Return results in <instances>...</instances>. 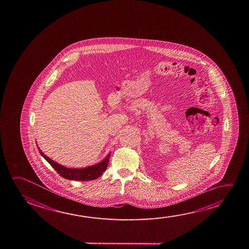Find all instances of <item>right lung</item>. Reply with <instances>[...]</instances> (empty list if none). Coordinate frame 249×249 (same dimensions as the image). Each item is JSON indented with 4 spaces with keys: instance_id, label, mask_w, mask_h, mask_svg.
I'll list each match as a JSON object with an SVG mask.
<instances>
[{
    "instance_id": "add662e5",
    "label": "right lung",
    "mask_w": 249,
    "mask_h": 249,
    "mask_svg": "<svg viewBox=\"0 0 249 249\" xmlns=\"http://www.w3.org/2000/svg\"><path fill=\"white\" fill-rule=\"evenodd\" d=\"M37 147L41 156L53 167V169L57 172L62 178L71 179V180L86 181V180L97 179L102 176L103 172L106 171L107 167L109 162V157H110V153H109L104 159L102 160V161L93 166L83 167V168H71V167L70 168V167H64L61 164L55 162L53 160L50 159L41 152L39 147Z\"/></svg>"
}]
</instances>
